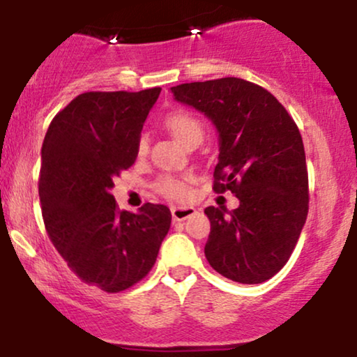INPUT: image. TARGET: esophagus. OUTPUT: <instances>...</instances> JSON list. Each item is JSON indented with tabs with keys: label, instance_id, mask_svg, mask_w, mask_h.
Returning <instances> with one entry per match:
<instances>
[{
	"label": "esophagus",
	"instance_id": "obj_1",
	"mask_svg": "<svg viewBox=\"0 0 357 357\" xmlns=\"http://www.w3.org/2000/svg\"><path fill=\"white\" fill-rule=\"evenodd\" d=\"M195 208L192 206H173L171 208V215H173L174 221H183L190 216L195 215Z\"/></svg>",
	"mask_w": 357,
	"mask_h": 357
}]
</instances>
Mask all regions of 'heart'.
Masks as SVG:
<instances>
[{
    "instance_id": "heart-1",
    "label": "heart",
    "mask_w": 357,
    "mask_h": 357,
    "mask_svg": "<svg viewBox=\"0 0 357 357\" xmlns=\"http://www.w3.org/2000/svg\"><path fill=\"white\" fill-rule=\"evenodd\" d=\"M167 129L173 132V136L183 142L184 146L191 144L192 141H198L204 136V129L202 121L195 117L192 114L186 110H176L166 117ZM149 149V137L147 134H141L137 139L136 153L139 158H144ZM190 184L191 176H161L158 181L154 183L155 192L162 196V198L171 199V202H184L190 198Z\"/></svg>"
}]
</instances>
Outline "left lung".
<instances>
[{"label":"left lung","instance_id":"obj_1","mask_svg":"<svg viewBox=\"0 0 357 357\" xmlns=\"http://www.w3.org/2000/svg\"><path fill=\"white\" fill-rule=\"evenodd\" d=\"M174 99L202 110L220 132L213 191H231L240 206H208L204 245L216 272L240 284H261L280 272L309 211V176L298 127L267 89L225 79L171 87Z\"/></svg>","mask_w":357,"mask_h":357}]
</instances>
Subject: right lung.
I'll list each match as a JSON object with an SVG mask.
<instances>
[{
  "mask_svg": "<svg viewBox=\"0 0 357 357\" xmlns=\"http://www.w3.org/2000/svg\"><path fill=\"white\" fill-rule=\"evenodd\" d=\"M161 89L85 92L50 122L38 195L45 230L68 268L109 294L141 282L171 227L165 204L119 210L112 179L136 161L142 124Z\"/></svg>",
  "mask_w": 357,
  "mask_h": 357,
  "instance_id": "1",
  "label": "right lung"
}]
</instances>
